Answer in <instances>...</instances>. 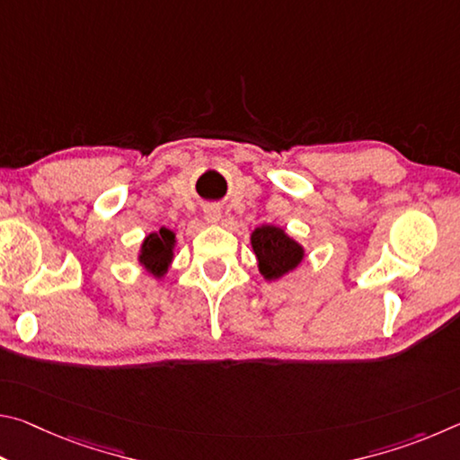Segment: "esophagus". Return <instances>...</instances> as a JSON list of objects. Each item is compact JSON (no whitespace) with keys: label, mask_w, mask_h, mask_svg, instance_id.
Here are the masks:
<instances>
[{"label":"esophagus","mask_w":460,"mask_h":460,"mask_svg":"<svg viewBox=\"0 0 460 460\" xmlns=\"http://www.w3.org/2000/svg\"><path fill=\"white\" fill-rule=\"evenodd\" d=\"M205 219H207V223H219V219H221V207H217V205H208V207H205Z\"/></svg>","instance_id":"1"}]
</instances>
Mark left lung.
I'll use <instances>...</instances> for the list:
<instances>
[{
	"instance_id": "left-lung-1",
	"label": "left lung",
	"mask_w": 460,
	"mask_h": 460,
	"mask_svg": "<svg viewBox=\"0 0 460 460\" xmlns=\"http://www.w3.org/2000/svg\"><path fill=\"white\" fill-rule=\"evenodd\" d=\"M252 247L260 261V271L268 279H276L294 270L305 258L302 247L286 235L282 229L263 225L252 235Z\"/></svg>"
}]
</instances>
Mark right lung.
Instances as JSON below:
<instances>
[{
  "label": "right lung",
  "mask_w": 460,
  "mask_h": 460,
  "mask_svg": "<svg viewBox=\"0 0 460 460\" xmlns=\"http://www.w3.org/2000/svg\"><path fill=\"white\" fill-rule=\"evenodd\" d=\"M172 247H174V233L168 229H160L158 233H150L142 245V253H139V261L144 268L154 276L166 274L168 263L172 260Z\"/></svg>",
  "instance_id": "right-lung-1"
}]
</instances>
